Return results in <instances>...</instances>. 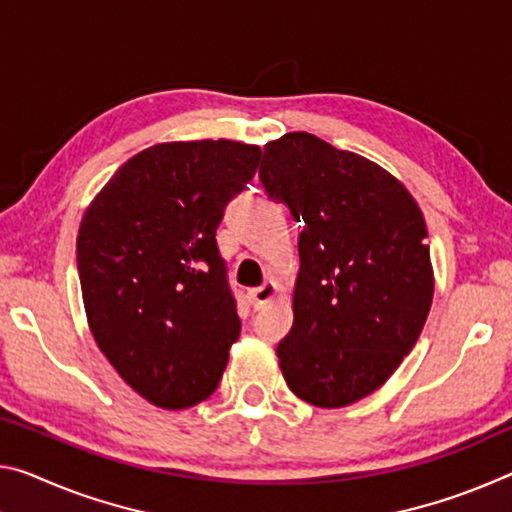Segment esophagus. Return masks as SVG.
Wrapping results in <instances>:
<instances>
[{"instance_id":"esophagus-1","label":"esophagus","mask_w":512,"mask_h":512,"mask_svg":"<svg viewBox=\"0 0 512 512\" xmlns=\"http://www.w3.org/2000/svg\"><path fill=\"white\" fill-rule=\"evenodd\" d=\"M275 294H278V285H275V282H264L262 287H257V289H250L248 291V300H250V305L255 307V310H262L264 305H269L271 300L275 298Z\"/></svg>"}]
</instances>
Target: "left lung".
<instances>
[{
  "mask_svg": "<svg viewBox=\"0 0 512 512\" xmlns=\"http://www.w3.org/2000/svg\"><path fill=\"white\" fill-rule=\"evenodd\" d=\"M259 180L303 223L282 376L298 399L344 408L376 392L424 330L433 303L424 216L387 170L307 132L266 143Z\"/></svg>",
  "mask_w": 512,
  "mask_h": 512,
  "instance_id": "8db88e82",
  "label": "left lung"
}]
</instances>
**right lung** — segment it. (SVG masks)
Returning a JSON list of instances; mask_svg holds the SVG:
<instances>
[{
    "label": "right lung",
    "mask_w": 512,
    "mask_h": 512,
    "mask_svg": "<svg viewBox=\"0 0 512 512\" xmlns=\"http://www.w3.org/2000/svg\"><path fill=\"white\" fill-rule=\"evenodd\" d=\"M259 159L257 145L225 139L152 145L116 170L81 221L88 326L120 378L159 408L212 396L239 339L216 230Z\"/></svg>",
    "instance_id": "1"
}]
</instances>
